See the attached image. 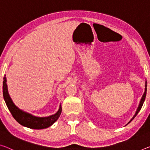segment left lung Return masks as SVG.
Returning <instances> with one entry per match:
<instances>
[{"instance_id":"1","label":"left lung","mask_w":150,"mask_h":150,"mask_svg":"<svg viewBox=\"0 0 150 150\" xmlns=\"http://www.w3.org/2000/svg\"><path fill=\"white\" fill-rule=\"evenodd\" d=\"M146 92H147V82H146V88H145V92H144V95H143L142 98V99H141V101H140L139 105V107H138V108H137V111H136V112H135V114L134 116H133V118L131 119V121H130L129 122V123H130V122H131V121H132L133 119H134L135 117H136V115H137L138 112H139V110H141L142 107V106H143V104H144V103L145 99H146Z\"/></svg>"}]
</instances>
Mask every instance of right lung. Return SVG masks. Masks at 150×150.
<instances>
[{"instance_id": "add662e5", "label": "right lung", "mask_w": 150, "mask_h": 150, "mask_svg": "<svg viewBox=\"0 0 150 150\" xmlns=\"http://www.w3.org/2000/svg\"><path fill=\"white\" fill-rule=\"evenodd\" d=\"M3 91L4 99L5 100L8 110H10L11 113L12 114L14 119L21 125L31 129H41L49 127L59 118L62 112L61 105L59 107V110L56 114L47 117H37L27 113V112L22 111L19 108L16 107L12 100H11L10 96H9L7 85H6V80L5 75L3 78Z\"/></svg>"}]
</instances>
